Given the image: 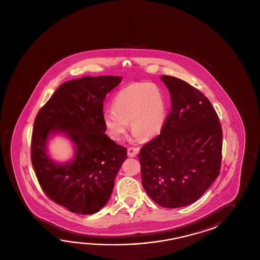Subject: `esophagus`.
I'll return each mask as SVG.
<instances>
[{
    "label": "esophagus",
    "mask_w": 260,
    "mask_h": 260,
    "mask_svg": "<svg viewBox=\"0 0 260 260\" xmlns=\"http://www.w3.org/2000/svg\"><path fill=\"white\" fill-rule=\"evenodd\" d=\"M140 148L138 147H128L127 148V155L129 157H134L136 156V154H138Z\"/></svg>",
    "instance_id": "1"
}]
</instances>
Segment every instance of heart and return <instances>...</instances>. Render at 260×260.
I'll use <instances>...</instances> for the list:
<instances>
[{
  "instance_id": "heart-1",
  "label": "heart",
  "mask_w": 260,
  "mask_h": 260,
  "mask_svg": "<svg viewBox=\"0 0 260 260\" xmlns=\"http://www.w3.org/2000/svg\"><path fill=\"white\" fill-rule=\"evenodd\" d=\"M168 106L164 92L151 82L129 85L117 92L112 110L104 115V123L109 137L121 140L128 127L133 128L135 141L152 139L164 127Z\"/></svg>"
}]
</instances>
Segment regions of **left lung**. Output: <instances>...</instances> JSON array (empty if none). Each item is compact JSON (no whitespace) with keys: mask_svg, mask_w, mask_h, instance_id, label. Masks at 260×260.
I'll return each mask as SVG.
<instances>
[{"mask_svg":"<svg viewBox=\"0 0 260 260\" xmlns=\"http://www.w3.org/2000/svg\"><path fill=\"white\" fill-rule=\"evenodd\" d=\"M171 110L156 138L143 145L139 160L142 183L160 207L177 208L197 201L219 174L222 128L200 90L171 76H161Z\"/></svg>","mask_w":260,"mask_h":260,"instance_id":"8db88e82","label":"left lung"}]
</instances>
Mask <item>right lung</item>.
<instances>
[{
	"label": "right lung",
	"instance_id": "right-lung-1",
	"mask_svg": "<svg viewBox=\"0 0 260 260\" xmlns=\"http://www.w3.org/2000/svg\"><path fill=\"white\" fill-rule=\"evenodd\" d=\"M121 77H83L66 81L40 109L34 121L31 162L45 194L71 212L101 210L111 196L127 149L106 134L104 100ZM60 134L74 144L75 155L60 164L47 154V143Z\"/></svg>",
	"mask_w": 260,
	"mask_h": 260
}]
</instances>
